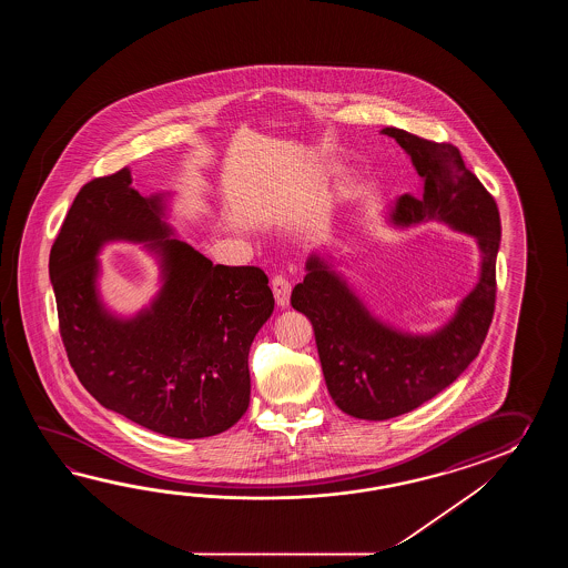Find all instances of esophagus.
Instances as JSON below:
<instances>
[{"label":"esophagus","instance_id":"obj_1","mask_svg":"<svg viewBox=\"0 0 568 568\" xmlns=\"http://www.w3.org/2000/svg\"><path fill=\"white\" fill-rule=\"evenodd\" d=\"M290 290H292V284H290V280L286 278V276L276 274V276L272 278V292H274V298H276V302H278L282 308L288 306Z\"/></svg>","mask_w":568,"mask_h":568}]
</instances>
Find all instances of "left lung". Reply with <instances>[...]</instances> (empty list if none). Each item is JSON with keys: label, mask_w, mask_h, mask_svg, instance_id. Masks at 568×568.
Masks as SVG:
<instances>
[{"label": "left lung", "mask_w": 568, "mask_h": 568, "mask_svg": "<svg viewBox=\"0 0 568 568\" xmlns=\"http://www.w3.org/2000/svg\"><path fill=\"white\" fill-rule=\"evenodd\" d=\"M412 158L423 179L418 194H402L394 221L428 219L471 233L481 247V278L448 325L414 337L382 325L345 282L318 257L290 302L313 323L326 387L341 410L362 420H387L435 398L479 355L495 311V257L501 223L495 199L465 166L457 145L438 144L398 128L382 130Z\"/></svg>", "instance_id": "obj_1"}]
</instances>
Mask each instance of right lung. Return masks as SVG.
Returning <instances> with one entry per match:
<instances>
[{"label":"right lung","mask_w":568,"mask_h":568,"mask_svg":"<svg viewBox=\"0 0 568 568\" xmlns=\"http://www.w3.org/2000/svg\"><path fill=\"white\" fill-rule=\"evenodd\" d=\"M160 196H142L132 170L87 182L50 250L67 357L87 392L109 410L172 438L231 428L250 406L247 355L274 311L264 270L213 266L189 243L166 240ZM156 241L165 286L132 322L95 298V252L105 241Z\"/></svg>","instance_id":"add662e5"}]
</instances>
